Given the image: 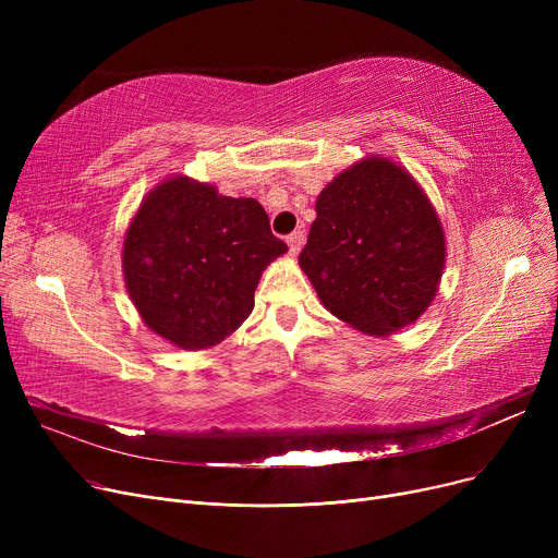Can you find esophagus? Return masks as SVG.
<instances>
[{
    "instance_id": "34e87169",
    "label": "esophagus",
    "mask_w": 558,
    "mask_h": 558,
    "mask_svg": "<svg viewBox=\"0 0 558 558\" xmlns=\"http://www.w3.org/2000/svg\"><path fill=\"white\" fill-rule=\"evenodd\" d=\"M303 242H305V234H303V230H294L287 238V246H289V253L291 255H299L301 253V248H303Z\"/></svg>"
}]
</instances>
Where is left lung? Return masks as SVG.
Masks as SVG:
<instances>
[{
    "instance_id": "8db88e82",
    "label": "left lung",
    "mask_w": 558,
    "mask_h": 558,
    "mask_svg": "<svg viewBox=\"0 0 558 558\" xmlns=\"http://www.w3.org/2000/svg\"><path fill=\"white\" fill-rule=\"evenodd\" d=\"M299 264L328 312L387 337L414 324L436 296L446 232L414 175L371 156L318 194Z\"/></svg>"
}]
</instances>
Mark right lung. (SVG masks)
Returning a JSON list of instances; mask_svg holds the SVG:
<instances>
[{"label":"right lung","instance_id":"obj_1","mask_svg":"<svg viewBox=\"0 0 558 558\" xmlns=\"http://www.w3.org/2000/svg\"><path fill=\"white\" fill-rule=\"evenodd\" d=\"M282 253L255 198L171 175L137 208L122 267L144 324L173 345L203 350L244 324L262 271Z\"/></svg>","mask_w":558,"mask_h":558}]
</instances>
